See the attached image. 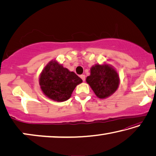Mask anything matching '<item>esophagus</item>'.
<instances>
[{
    "instance_id": "34e87169",
    "label": "esophagus",
    "mask_w": 156,
    "mask_h": 156,
    "mask_svg": "<svg viewBox=\"0 0 156 156\" xmlns=\"http://www.w3.org/2000/svg\"><path fill=\"white\" fill-rule=\"evenodd\" d=\"M80 76H81V78H82V80L83 81V82H84L85 80H86V76H85L84 74H82V75H81Z\"/></svg>"
}]
</instances>
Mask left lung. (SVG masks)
Listing matches in <instances>:
<instances>
[{"instance_id":"1","label":"left lung","mask_w":156,"mask_h":156,"mask_svg":"<svg viewBox=\"0 0 156 156\" xmlns=\"http://www.w3.org/2000/svg\"><path fill=\"white\" fill-rule=\"evenodd\" d=\"M119 76L112 67L108 65H96L91 69V75L87 77L95 94L99 98L110 96L119 86Z\"/></svg>"}]
</instances>
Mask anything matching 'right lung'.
<instances>
[{
    "label": "right lung",
    "instance_id": "add662e5",
    "mask_svg": "<svg viewBox=\"0 0 156 156\" xmlns=\"http://www.w3.org/2000/svg\"><path fill=\"white\" fill-rule=\"evenodd\" d=\"M82 82V79L75 73L64 68L55 60L44 67L39 79V84L44 94L58 102L70 98L76 86Z\"/></svg>",
    "mask_w": 156,
    "mask_h": 156
}]
</instances>
